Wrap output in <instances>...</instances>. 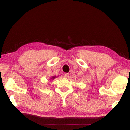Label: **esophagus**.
<instances>
[{"mask_svg": "<svg viewBox=\"0 0 130 130\" xmlns=\"http://www.w3.org/2000/svg\"><path fill=\"white\" fill-rule=\"evenodd\" d=\"M69 73H66V74H65V75H64V77H65L66 78H68V77H69Z\"/></svg>", "mask_w": 130, "mask_h": 130, "instance_id": "34e87169", "label": "esophagus"}]
</instances>
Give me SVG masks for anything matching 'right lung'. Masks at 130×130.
I'll return each instance as SVG.
<instances>
[{
  "mask_svg": "<svg viewBox=\"0 0 130 130\" xmlns=\"http://www.w3.org/2000/svg\"><path fill=\"white\" fill-rule=\"evenodd\" d=\"M56 77H57L56 76H52L50 77V79L51 80H53L54 79H55V78Z\"/></svg>",
  "mask_w": 130,
  "mask_h": 130,
  "instance_id": "add662e5",
  "label": "right lung"
}]
</instances>
